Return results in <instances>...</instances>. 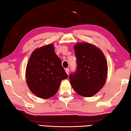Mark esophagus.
I'll return each mask as SVG.
<instances>
[{
	"mask_svg": "<svg viewBox=\"0 0 131 131\" xmlns=\"http://www.w3.org/2000/svg\"><path fill=\"white\" fill-rule=\"evenodd\" d=\"M65 72H66V73H67V74H69V69L66 68V69H65Z\"/></svg>",
	"mask_w": 131,
	"mask_h": 131,
	"instance_id": "obj_1",
	"label": "esophagus"
}]
</instances>
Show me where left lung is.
<instances>
[{"mask_svg": "<svg viewBox=\"0 0 131 131\" xmlns=\"http://www.w3.org/2000/svg\"><path fill=\"white\" fill-rule=\"evenodd\" d=\"M77 58L76 72L69 78L77 94L91 97L105 85L107 74V63L102 51L92 44L79 43L74 46Z\"/></svg>", "mask_w": 131, "mask_h": 131, "instance_id": "left-lung-1", "label": "left lung"}]
</instances>
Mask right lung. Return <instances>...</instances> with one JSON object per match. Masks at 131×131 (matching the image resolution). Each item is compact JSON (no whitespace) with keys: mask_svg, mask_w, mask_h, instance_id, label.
<instances>
[{"mask_svg":"<svg viewBox=\"0 0 131 131\" xmlns=\"http://www.w3.org/2000/svg\"><path fill=\"white\" fill-rule=\"evenodd\" d=\"M25 77L33 94L48 99L56 94L61 81L68 76L51 44L37 48L32 53L26 65Z\"/></svg>","mask_w":131,"mask_h":131,"instance_id":"add662e5","label":"right lung"}]
</instances>
